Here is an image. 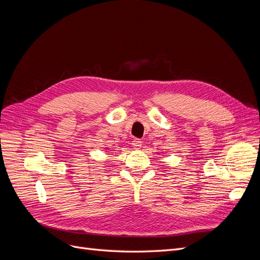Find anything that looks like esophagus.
<instances>
[{"label": "esophagus", "mask_w": 260, "mask_h": 260, "mask_svg": "<svg viewBox=\"0 0 260 260\" xmlns=\"http://www.w3.org/2000/svg\"><path fill=\"white\" fill-rule=\"evenodd\" d=\"M131 144H132V146H133V148H135V149H140V147L142 146V142H141L139 139L133 140Z\"/></svg>", "instance_id": "esophagus-1"}]
</instances>
